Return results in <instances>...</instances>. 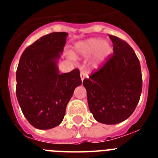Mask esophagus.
I'll use <instances>...</instances> for the list:
<instances>
[{
  "label": "esophagus",
  "instance_id": "esophagus-1",
  "mask_svg": "<svg viewBox=\"0 0 158 158\" xmlns=\"http://www.w3.org/2000/svg\"><path fill=\"white\" fill-rule=\"evenodd\" d=\"M85 77H86V74H85L84 71L80 72V78H81L82 81H84V79H85Z\"/></svg>",
  "mask_w": 158,
  "mask_h": 158
}]
</instances>
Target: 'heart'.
<instances>
[{
  "mask_svg": "<svg viewBox=\"0 0 158 158\" xmlns=\"http://www.w3.org/2000/svg\"><path fill=\"white\" fill-rule=\"evenodd\" d=\"M111 52L112 48L108 42L101 38H91L75 43L72 53L75 57H89L94 54L91 66L98 69L106 61Z\"/></svg>",
  "mask_w": 158,
  "mask_h": 158,
  "instance_id": "heart-1",
  "label": "heart"
}]
</instances>
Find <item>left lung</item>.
<instances>
[{
    "mask_svg": "<svg viewBox=\"0 0 158 158\" xmlns=\"http://www.w3.org/2000/svg\"><path fill=\"white\" fill-rule=\"evenodd\" d=\"M113 54L105 64L85 79L89 110L102 124L115 125L132 115L142 92L139 60L126 42L109 35Z\"/></svg>",
    "mask_w": 158,
    "mask_h": 158,
    "instance_id": "1",
    "label": "left lung"
}]
</instances>
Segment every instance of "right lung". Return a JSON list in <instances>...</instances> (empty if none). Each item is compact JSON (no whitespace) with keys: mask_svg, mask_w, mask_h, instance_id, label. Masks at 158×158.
Returning <instances> with one entry per match:
<instances>
[{"mask_svg":"<svg viewBox=\"0 0 158 158\" xmlns=\"http://www.w3.org/2000/svg\"><path fill=\"white\" fill-rule=\"evenodd\" d=\"M68 33H52L23 51L16 71V96L22 112L33 127L59 125L75 88L81 85L79 69L60 74L57 62Z\"/></svg>","mask_w":158,"mask_h":158,"instance_id":"add662e5","label":"right lung"}]
</instances>
